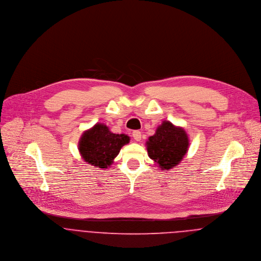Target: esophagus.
Instances as JSON below:
<instances>
[{"label":"esophagus","mask_w":261,"mask_h":261,"mask_svg":"<svg viewBox=\"0 0 261 261\" xmlns=\"http://www.w3.org/2000/svg\"><path fill=\"white\" fill-rule=\"evenodd\" d=\"M133 138L137 141L140 142L142 140V133L140 130H134L133 132Z\"/></svg>","instance_id":"1"}]
</instances>
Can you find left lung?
<instances>
[{
  "instance_id": "1",
  "label": "left lung",
  "mask_w": 261,
  "mask_h": 261,
  "mask_svg": "<svg viewBox=\"0 0 261 261\" xmlns=\"http://www.w3.org/2000/svg\"><path fill=\"white\" fill-rule=\"evenodd\" d=\"M189 148V138L184 128L165 120L155 134L147 141L149 156L161 170L175 168L182 161Z\"/></svg>"
}]
</instances>
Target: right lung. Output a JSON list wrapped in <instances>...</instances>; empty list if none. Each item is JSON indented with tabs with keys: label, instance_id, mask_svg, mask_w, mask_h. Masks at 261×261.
<instances>
[{
	"label": "right lung",
	"instance_id": "obj_1",
	"mask_svg": "<svg viewBox=\"0 0 261 261\" xmlns=\"http://www.w3.org/2000/svg\"><path fill=\"white\" fill-rule=\"evenodd\" d=\"M128 143V136L113 134L106 124L96 123L82 134L78 149L86 163L96 168L106 169L113 163L120 149Z\"/></svg>",
	"mask_w": 261,
	"mask_h": 261
}]
</instances>
